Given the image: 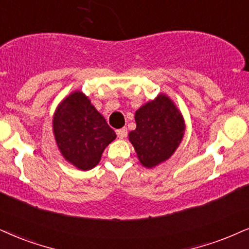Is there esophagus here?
Instances as JSON below:
<instances>
[{"mask_svg": "<svg viewBox=\"0 0 249 249\" xmlns=\"http://www.w3.org/2000/svg\"><path fill=\"white\" fill-rule=\"evenodd\" d=\"M116 133H117V137L119 139H123V138H125L127 135V130L125 127L119 128V130L116 131Z\"/></svg>", "mask_w": 249, "mask_h": 249, "instance_id": "34e87169", "label": "esophagus"}]
</instances>
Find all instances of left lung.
Instances as JSON below:
<instances>
[{"label": "left lung", "mask_w": 249, "mask_h": 249, "mask_svg": "<svg viewBox=\"0 0 249 249\" xmlns=\"http://www.w3.org/2000/svg\"><path fill=\"white\" fill-rule=\"evenodd\" d=\"M135 130L128 133L139 162L153 169L174 155L185 134L180 110L165 94H159L135 111Z\"/></svg>", "instance_id": "8db88e82"}]
</instances>
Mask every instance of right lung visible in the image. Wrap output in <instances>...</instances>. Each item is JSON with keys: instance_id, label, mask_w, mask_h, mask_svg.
Returning <instances> with one entry per match:
<instances>
[{"instance_id": "1", "label": "right lung", "mask_w": 249, "mask_h": 249, "mask_svg": "<svg viewBox=\"0 0 249 249\" xmlns=\"http://www.w3.org/2000/svg\"><path fill=\"white\" fill-rule=\"evenodd\" d=\"M53 133L65 161L81 171L99 164L103 150L116 139L115 131L81 90L70 93L57 106Z\"/></svg>"}]
</instances>
